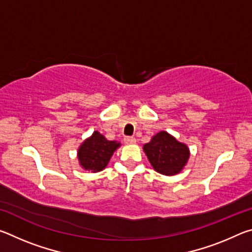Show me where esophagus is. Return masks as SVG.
Returning <instances> with one entry per match:
<instances>
[{"mask_svg":"<svg viewBox=\"0 0 252 252\" xmlns=\"http://www.w3.org/2000/svg\"><path fill=\"white\" fill-rule=\"evenodd\" d=\"M125 142L126 144H134L136 142V140H135L134 136H126Z\"/></svg>","mask_w":252,"mask_h":252,"instance_id":"1","label":"esophagus"}]
</instances>
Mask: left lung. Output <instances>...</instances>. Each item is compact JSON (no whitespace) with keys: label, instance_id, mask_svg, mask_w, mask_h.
<instances>
[{"label":"left lung","instance_id":"1","mask_svg":"<svg viewBox=\"0 0 252 252\" xmlns=\"http://www.w3.org/2000/svg\"><path fill=\"white\" fill-rule=\"evenodd\" d=\"M143 150L156 171L173 176L181 171L189 159V149L164 131L157 133Z\"/></svg>","mask_w":252,"mask_h":252}]
</instances>
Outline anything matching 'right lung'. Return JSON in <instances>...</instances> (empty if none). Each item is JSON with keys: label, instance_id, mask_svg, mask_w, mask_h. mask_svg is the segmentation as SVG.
<instances>
[{"label": "right lung", "instance_id": "1", "mask_svg": "<svg viewBox=\"0 0 252 252\" xmlns=\"http://www.w3.org/2000/svg\"><path fill=\"white\" fill-rule=\"evenodd\" d=\"M120 147V143L109 141L99 132L95 131L92 136L81 144L78 151V158L82 168L89 171L97 172L103 170L111 156Z\"/></svg>", "mask_w": 252, "mask_h": 252}]
</instances>
